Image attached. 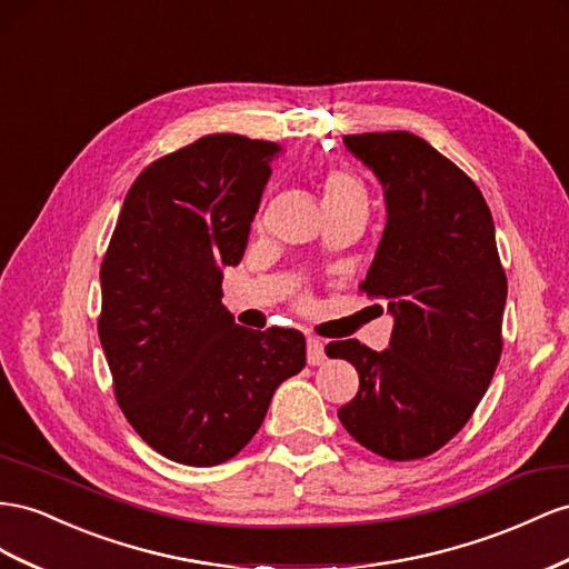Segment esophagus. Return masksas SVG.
<instances>
[{
    "instance_id": "esophagus-1",
    "label": "esophagus",
    "mask_w": 569,
    "mask_h": 569,
    "mask_svg": "<svg viewBox=\"0 0 569 569\" xmlns=\"http://www.w3.org/2000/svg\"><path fill=\"white\" fill-rule=\"evenodd\" d=\"M306 359H309L311 366H320L326 361V347H322V342L316 340V337H309V351H306Z\"/></svg>"
}]
</instances>
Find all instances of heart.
Returning <instances> with one entry per match:
<instances>
[{"label": "heart", "instance_id": "obj_1", "mask_svg": "<svg viewBox=\"0 0 569 569\" xmlns=\"http://www.w3.org/2000/svg\"><path fill=\"white\" fill-rule=\"evenodd\" d=\"M322 206H347V203H366L363 183L345 170H330L320 181Z\"/></svg>", "mask_w": 569, "mask_h": 569}]
</instances>
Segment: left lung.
<instances>
[{"label":"left lung","mask_w":569,"mask_h":569,"mask_svg":"<svg viewBox=\"0 0 569 569\" xmlns=\"http://www.w3.org/2000/svg\"><path fill=\"white\" fill-rule=\"evenodd\" d=\"M376 174L386 229L361 291L388 301L390 347L330 342L357 368L359 392L337 417L386 459H419L452 440L486 395L502 351L508 280L479 187L409 131L345 136Z\"/></svg>","instance_id":"1"}]
</instances>
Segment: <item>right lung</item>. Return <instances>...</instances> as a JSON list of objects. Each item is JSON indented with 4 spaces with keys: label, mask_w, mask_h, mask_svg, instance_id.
<instances>
[{
    "label": "right lung",
    "mask_w": 569,
    "mask_h": 569,
    "mask_svg": "<svg viewBox=\"0 0 569 569\" xmlns=\"http://www.w3.org/2000/svg\"><path fill=\"white\" fill-rule=\"evenodd\" d=\"M282 146L212 133L152 162L121 206L100 268L98 335L117 402L179 465L232 459L280 382L306 366L299 330L237 326L222 272L239 266Z\"/></svg>",
    "instance_id": "right-lung-1"
}]
</instances>
